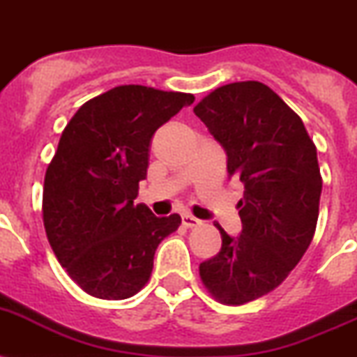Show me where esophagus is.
<instances>
[{
    "mask_svg": "<svg viewBox=\"0 0 357 357\" xmlns=\"http://www.w3.org/2000/svg\"><path fill=\"white\" fill-rule=\"evenodd\" d=\"M182 225H184L185 228H197V226H200V220L197 219V217H193V215L184 213L182 215Z\"/></svg>",
    "mask_w": 357,
    "mask_h": 357,
    "instance_id": "obj_1",
    "label": "esophagus"
}]
</instances>
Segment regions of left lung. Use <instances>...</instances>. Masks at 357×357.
Masks as SVG:
<instances>
[{"label": "left lung", "mask_w": 357, "mask_h": 357, "mask_svg": "<svg viewBox=\"0 0 357 357\" xmlns=\"http://www.w3.org/2000/svg\"><path fill=\"white\" fill-rule=\"evenodd\" d=\"M193 113L225 149L229 178L244 184L241 235L217 225L222 246L200 263V279L220 303L244 305L278 288L310 246L323 188L316 146L261 82L222 85Z\"/></svg>", "instance_id": "left-lung-1"}]
</instances>
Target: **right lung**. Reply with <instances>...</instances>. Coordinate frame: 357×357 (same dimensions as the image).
I'll return each mask as SVG.
<instances>
[{"label": "right lung", "mask_w": 357, "mask_h": 357, "mask_svg": "<svg viewBox=\"0 0 357 357\" xmlns=\"http://www.w3.org/2000/svg\"><path fill=\"white\" fill-rule=\"evenodd\" d=\"M193 94L120 85L85 102L63 129L45 173L43 225L52 252L89 296L128 299L151 275L158 244L181 215L132 204L149 144Z\"/></svg>", "instance_id": "add662e5"}]
</instances>
